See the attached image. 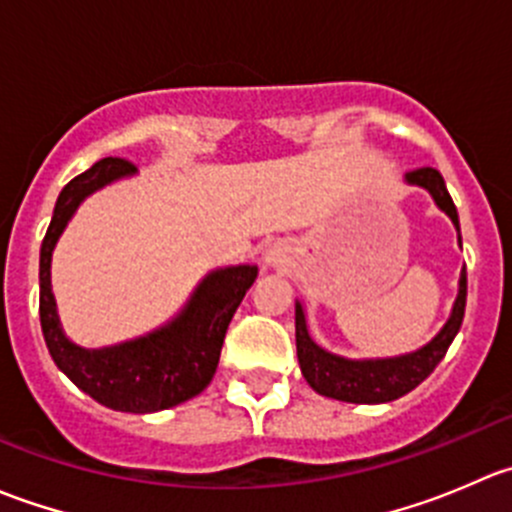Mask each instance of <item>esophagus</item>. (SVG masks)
I'll return each mask as SVG.
<instances>
[{"label":"esophagus","instance_id":"esophagus-1","mask_svg":"<svg viewBox=\"0 0 512 512\" xmlns=\"http://www.w3.org/2000/svg\"><path fill=\"white\" fill-rule=\"evenodd\" d=\"M265 262L270 267H282V265H285V255H282L277 247H270V250H267V255H265Z\"/></svg>","mask_w":512,"mask_h":512}]
</instances>
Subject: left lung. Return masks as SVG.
Returning <instances> with one entry per match:
<instances>
[{"label":"left lung","instance_id":"8db88e82","mask_svg":"<svg viewBox=\"0 0 512 512\" xmlns=\"http://www.w3.org/2000/svg\"><path fill=\"white\" fill-rule=\"evenodd\" d=\"M406 183L426 188L431 198L436 200L438 208L453 220L458 230V242H461V225H458V210L453 205L451 195H448L443 175L436 168H418L406 173ZM466 294L468 280L466 267L461 272V282H458V297L453 304L451 319L443 324L441 332L421 347L418 352L391 356V359H364L352 361L337 356L327 349L319 347L312 337H309L307 319H304L302 304L297 302L294 307V329H297V359L302 376L307 384L312 386L317 394L329 396V399L347 401V404H386V401L401 399L416 389L428 374L438 366L456 339L458 329H461L463 314H466Z\"/></svg>","mask_w":512,"mask_h":512}]
</instances>
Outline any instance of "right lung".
<instances>
[{
	"mask_svg": "<svg viewBox=\"0 0 512 512\" xmlns=\"http://www.w3.org/2000/svg\"><path fill=\"white\" fill-rule=\"evenodd\" d=\"M136 173L123 158H103L64 185L41 242L39 319L54 364L101 406L126 414H153L198 396L213 381L225 332L257 277L255 265L215 270L200 282L183 312L156 332L116 347H76L61 332L51 294V252L86 195Z\"/></svg>",
	"mask_w": 512,
	"mask_h": 512,
	"instance_id": "add662e5",
	"label": "right lung"
}]
</instances>
